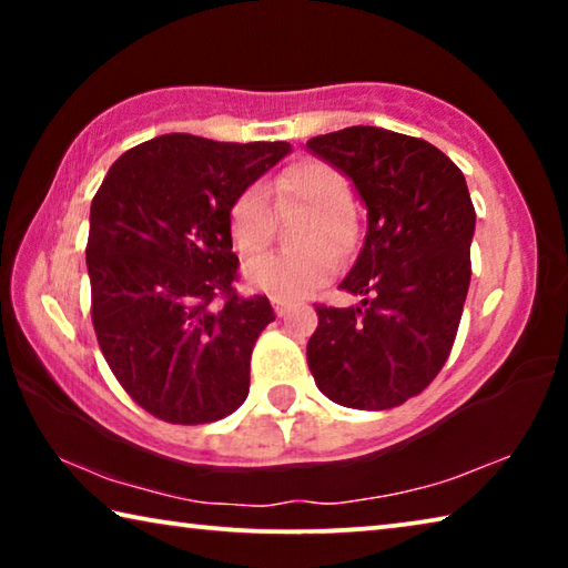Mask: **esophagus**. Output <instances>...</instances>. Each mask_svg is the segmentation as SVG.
<instances>
[{
  "label": "esophagus",
  "instance_id": "1",
  "mask_svg": "<svg viewBox=\"0 0 568 568\" xmlns=\"http://www.w3.org/2000/svg\"><path fill=\"white\" fill-rule=\"evenodd\" d=\"M273 307H275V315H277V318H285V315L291 313V303L277 301V297H273Z\"/></svg>",
  "mask_w": 568,
  "mask_h": 568
}]
</instances>
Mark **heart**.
<instances>
[{
    "label": "heart",
    "instance_id": "b5f03b06",
    "mask_svg": "<svg viewBox=\"0 0 568 568\" xmlns=\"http://www.w3.org/2000/svg\"><path fill=\"white\" fill-rule=\"evenodd\" d=\"M281 205L311 207L297 253H273L245 265V283L277 301H303L338 271V256L358 243V220L348 205L351 185L341 170L323 160H301L273 180ZM227 233L240 255L253 257L271 243L273 213L267 192L250 185L227 210Z\"/></svg>",
    "mask_w": 568,
    "mask_h": 568
}]
</instances>
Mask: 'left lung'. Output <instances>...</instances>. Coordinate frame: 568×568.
<instances>
[{
  "label": "left lung",
  "mask_w": 568,
  "mask_h": 568,
  "mask_svg": "<svg viewBox=\"0 0 568 568\" xmlns=\"http://www.w3.org/2000/svg\"><path fill=\"white\" fill-rule=\"evenodd\" d=\"M307 148L348 175L368 207L363 250L341 283L363 301L315 307L307 365L338 406H400L454 348L476 230L466 178L430 142L383 128L355 124Z\"/></svg>",
  "instance_id": "obj_1"
}]
</instances>
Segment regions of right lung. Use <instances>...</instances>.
I'll return each mask as SVG.
<instances>
[{
  "instance_id": "add662e5",
  "label": "right lung",
  "mask_w": 568,
  "mask_h": 568,
  "mask_svg": "<svg viewBox=\"0 0 568 568\" xmlns=\"http://www.w3.org/2000/svg\"><path fill=\"white\" fill-rule=\"evenodd\" d=\"M287 152L160 134L124 152L92 200L94 333L120 386L160 420L213 423L247 398L250 355L275 313L235 291L227 210Z\"/></svg>"
}]
</instances>
